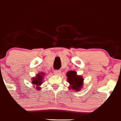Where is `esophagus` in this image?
I'll return each instance as SVG.
<instances>
[{"mask_svg":"<svg viewBox=\"0 0 121 121\" xmlns=\"http://www.w3.org/2000/svg\"><path fill=\"white\" fill-rule=\"evenodd\" d=\"M53 73H54L55 75H59L61 73V71H58V70H55V71H54V72H53Z\"/></svg>","mask_w":121,"mask_h":121,"instance_id":"obj_1","label":"esophagus"}]
</instances>
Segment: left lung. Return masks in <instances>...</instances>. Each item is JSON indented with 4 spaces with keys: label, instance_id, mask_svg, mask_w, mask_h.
I'll list each match as a JSON object with an SVG mask.
<instances>
[{
    "label": "left lung",
    "instance_id": "left-lung-1",
    "mask_svg": "<svg viewBox=\"0 0 121 121\" xmlns=\"http://www.w3.org/2000/svg\"><path fill=\"white\" fill-rule=\"evenodd\" d=\"M67 81L70 86L69 88L75 91H80L83 86V77L82 75H77L75 71H69L66 73Z\"/></svg>",
    "mask_w": 121,
    "mask_h": 121
}]
</instances>
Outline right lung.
I'll use <instances>...</instances> for the list:
<instances>
[{
  "label": "right lung",
  "instance_id": "right-lung-1",
  "mask_svg": "<svg viewBox=\"0 0 121 121\" xmlns=\"http://www.w3.org/2000/svg\"><path fill=\"white\" fill-rule=\"evenodd\" d=\"M45 73L43 72H39L36 75V77H34L31 78V83L35 86H36V89L37 90H40L39 86L43 83V80L44 77Z\"/></svg>",
  "mask_w": 121,
  "mask_h": 121
}]
</instances>
